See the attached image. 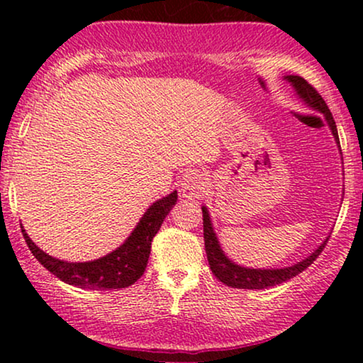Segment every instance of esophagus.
Segmentation results:
<instances>
[{
  "label": "esophagus",
  "mask_w": 363,
  "mask_h": 363,
  "mask_svg": "<svg viewBox=\"0 0 363 363\" xmlns=\"http://www.w3.org/2000/svg\"><path fill=\"white\" fill-rule=\"evenodd\" d=\"M182 180V191L188 198H200L206 190V178L196 168H188Z\"/></svg>",
  "instance_id": "obj_1"
}]
</instances>
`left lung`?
Wrapping results in <instances>:
<instances>
[{
  "instance_id": "left-lung-1",
  "label": "left lung",
  "mask_w": 363,
  "mask_h": 363,
  "mask_svg": "<svg viewBox=\"0 0 363 363\" xmlns=\"http://www.w3.org/2000/svg\"><path fill=\"white\" fill-rule=\"evenodd\" d=\"M286 79L296 87L297 94L304 99L306 104H309L312 108H315V111H320L324 113L327 122H329L330 130L334 133L337 143H339V133H337L334 117H332V113L329 111V107H327L324 99H322L320 94L315 91V87H312L304 77L287 76ZM201 211H203V238H205V250H206L208 262H210L213 274H215L216 279H220L223 284L236 287V289H266V287L281 284V282L292 279V277L301 274L306 267H309L312 262L319 257L320 252L324 251L327 241H329V238H327V240L319 246V250H315L309 257H306L304 261L297 262V264L291 267H282V269H247V267H241L235 264V262H231L225 255H223L221 247L218 245L215 233H213L208 210L203 206Z\"/></svg>"
}]
</instances>
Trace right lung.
<instances>
[{
	"mask_svg": "<svg viewBox=\"0 0 363 363\" xmlns=\"http://www.w3.org/2000/svg\"><path fill=\"white\" fill-rule=\"evenodd\" d=\"M177 198V191H173L153 203L121 247L91 262H66L56 259L39 250L29 240L26 231H21L33 256L61 281L82 287V289H123L137 282L145 272L153 238L160 230L168 213L175 206Z\"/></svg>",
	"mask_w": 363,
	"mask_h": 363,
	"instance_id": "obj_1",
	"label": "right lung"
}]
</instances>
